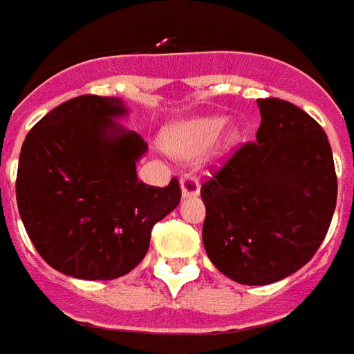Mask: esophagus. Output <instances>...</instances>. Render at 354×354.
<instances>
[{
    "label": "esophagus",
    "mask_w": 354,
    "mask_h": 354,
    "mask_svg": "<svg viewBox=\"0 0 354 354\" xmlns=\"http://www.w3.org/2000/svg\"><path fill=\"white\" fill-rule=\"evenodd\" d=\"M180 189H182V199H193V197H197L201 192L197 178H193L192 174H184L182 180H180Z\"/></svg>",
    "instance_id": "34e87169"
}]
</instances>
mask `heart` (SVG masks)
Returning <instances> with one entry per match:
<instances>
[{"instance_id": "obj_1", "label": "heart", "mask_w": 354, "mask_h": 354, "mask_svg": "<svg viewBox=\"0 0 354 354\" xmlns=\"http://www.w3.org/2000/svg\"><path fill=\"white\" fill-rule=\"evenodd\" d=\"M243 140L237 123H225L223 115H197L170 123L162 131L165 149L178 157H193L207 151L210 162H222L233 155Z\"/></svg>"}]
</instances>
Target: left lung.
Masks as SVG:
<instances>
[{
	"instance_id": "obj_1",
	"label": "left lung",
	"mask_w": 354,
	"mask_h": 354,
	"mask_svg": "<svg viewBox=\"0 0 354 354\" xmlns=\"http://www.w3.org/2000/svg\"><path fill=\"white\" fill-rule=\"evenodd\" d=\"M260 129L201 187L203 245L218 271L261 286L296 273L326 237L337 199L326 132L279 98H260Z\"/></svg>"
}]
</instances>
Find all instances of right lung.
I'll return each instance as SVG.
<instances>
[{"mask_svg":"<svg viewBox=\"0 0 354 354\" xmlns=\"http://www.w3.org/2000/svg\"><path fill=\"white\" fill-rule=\"evenodd\" d=\"M117 96L85 94L43 117L22 144L17 205L35 250L85 281L123 277L144 260L151 227L180 203V187L142 184L146 142L127 131Z\"/></svg>","mask_w":354,"mask_h":354,"instance_id":"add662e5","label":"right lung"}]
</instances>
